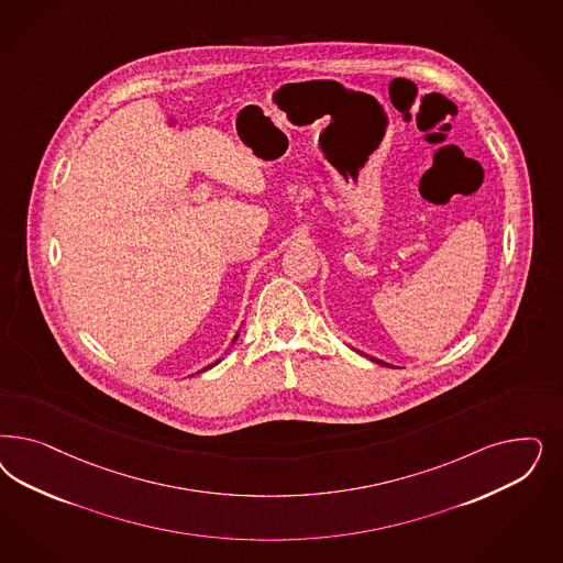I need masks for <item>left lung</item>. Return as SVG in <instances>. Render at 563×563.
<instances>
[{
	"instance_id": "left-lung-1",
	"label": "left lung",
	"mask_w": 563,
	"mask_h": 563,
	"mask_svg": "<svg viewBox=\"0 0 563 563\" xmlns=\"http://www.w3.org/2000/svg\"><path fill=\"white\" fill-rule=\"evenodd\" d=\"M361 354H363V352H361ZM364 356H366V354H364ZM371 361H373V363L385 364V366H389V364L383 363V361H379V358H373V356H371Z\"/></svg>"
}]
</instances>
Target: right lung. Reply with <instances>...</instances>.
I'll return each instance as SVG.
<instances>
[{
    "instance_id": "add662e5",
    "label": "right lung",
    "mask_w": 563,
    "mask_h": 563,
    "mask_svg": "<svg viewBox=\"0 0 563 563\" xmlns=\"http://www.w3.org/2000/svg\"><path fill=\"white\" fill-rule=\"evenodd\" d=\"M238 335H240V333H236V335H234V340H232V344H236ZM218 363H219V361H216V363L209 364V366H205V368H202V371H207V368H211V366H216V364H218Z\"/></svg>"
}]
</instances>
